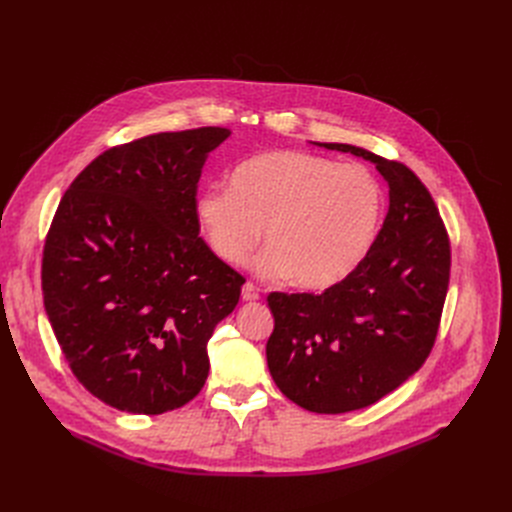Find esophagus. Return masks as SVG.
<instances>
[{
	"label": "esophagus",
	"mask_w": 512,
	"mask_h": 512,
	"mask_svg": "<svg viewBox=\"0 0 512 512\" xmlns=\"http://www.w3.org/2000/svg\"><path fill=\"white\" fill-rule=\"evenodd\" d=\"M241 298H243V300H248V302L258 300V298H260V289H258L252 281L243 283V287H241Z\"/></svg>",
	"instance_id": "obj_1"
}]
</instances>
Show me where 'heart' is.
Listing matches in <instances>:
<instances>
[{"mask_svg": "<svg viewBox=\"0 0 512 512\" xmlns=\"http://www.w3.org/2000/svg\"><path fill=\"white\" fill-rule=\"evenodd\" d=\"M385 189L364 166L298 150L241 162L231 187L198 193L196 218L208 248L239 264L262 239L258 269L310 291L348 279L369 256L385 216Z\"/></svg>", "mask_w": 512, "mask_h": 512, "instance_id": "1", "label": "heart"}]
</instances>
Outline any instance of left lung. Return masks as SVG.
<instances>
[{
    "mask_svg": "<svg viewBox=\"0 0 512 512\" xmlns=\"http://www.w3.org/2000/svg\"><path fill=\"white\" fill-rule=\"evenodd\" d=\"M377 164L389 210L369 256L323 294H269L266 362L298 406L339 415L367 408L415 375L435 344L450 283V237L412 170L348 143H323Z\"/></svg>",
    "mask_w": 512,
    "mask_h": 512,
    "instance_id": "left-lung-1",
    "label": "left lung"
}]
</instances>
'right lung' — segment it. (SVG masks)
<instances>
[{
  "mask_svg": "<svg viewBox=\"0 0 512 512\" xmlns=\"http://www.w3.org/2000/svg\"><path fill=\"white\" fill-rule=\"evenodd\" d=\"M229 129L114 145L70 183L43 246L47 319L104 404L162 415L200 394L208 339L246 283L198 235V181Z\"/></svg>",
  "mask_w": 512,
  "mask_h": 512,
  "instance_id": "1",
  "label": "right lung"
}]
</instances>
